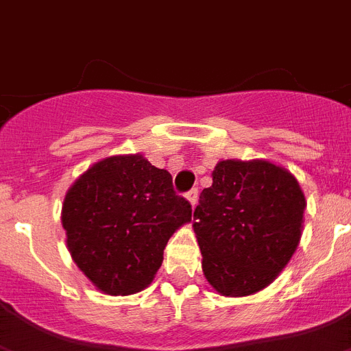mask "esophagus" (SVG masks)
Here are the masks:
<instances>
[{"instance_id": "esophagus-1", "label": "esophagus", "mask_w": 351, "mask_h": 351, "mask_svg": "<svg viewBox=\"0 0 351 351\" xmlns=\"http://www.w3.org/2000/svg\"><path fill=\"white\" fill-rule=\"evenodd\" d=\"M185 198L189 199V203H191V207H196V205H198V191L196 189H191L189 193L185 194Z\"/></svg>"}]
</instances>
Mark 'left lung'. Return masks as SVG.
<instances>
[{"mask_svg":"<svg viewBox=\"0 0 351 351\" xmlns=\"http://www.w3.org/2000/svg\"><path fill=\"white\" fill-rule=\"evenodd\" d=\"M307 207L298 180L269 160H221L194 208L203 275L223 296L275 280L296 252Z\"/></svg>","mask_w":351,"mask_h":351,"instance_id":"obj_1","label":"left lung"}]
</instances>
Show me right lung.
Returning <instances> with one entry per match:
<instances>
[{
    "label": "right lung",
    "mask_w": 351,
    "mask_h": 351,
    "mask_svg": "<svg viewBox=\"0 0 351 351\" xmlns=\"http://www.w3.org/2000/svg\"><path fill=\"white\" fill-rule=\"evenodd\" d=\"M193 216L166 169L143 155L96 162L71 185L62 205L67 250L99 291H143L164 261L167 241Z\"/></svg>",
    "instance_id": "1"
}]
</instances>
